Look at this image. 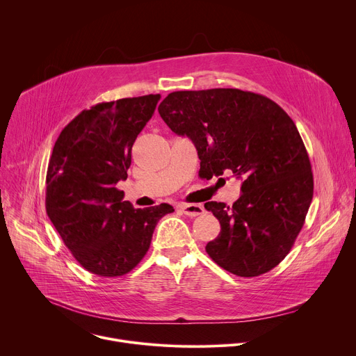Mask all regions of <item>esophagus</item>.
Instances as JSON below:
<instances>
[{
    "label": "esophagus",
    "mask_w": 356,
    "mask_h": 356,
    "mask_svg": "<svg viewBox=\"0 0 356 356\" xmlns=\"http://www.w3.org/2000/svg\"><path fill=\"white\" fill-rule=\"evenodd\" d=\"M179 209L183 211V214L188 217H197L200 214L204 213V207L201 204H180Z\"/></svg>",
    "instance_id": "1"
}]
</instances>
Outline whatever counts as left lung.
Returning <instances> with one entry per match:
<instances>
[{"instance_id":"left-lung-1","label":"left lung","mask_w":356,"mask_h":356,"mask_svg":"<svg viewBox=\"0 0 356 356\" xmlns=\"http://www.w3.org/2000/svg\"><path fill=\"white\" fill-rule=\"evenodd\" d=\"M177 135L188 136L200 170L242 179L232 207L209 201L221 232L206 250L241 277L272 270L290 252L313 200L312 163L286 111L270 98L238 88L173 91L158 108Z\"/></svg>"}]
</instances>
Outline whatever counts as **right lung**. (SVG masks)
I'll return each instance as SVG.
<instances>
[{
    "instance_id": "add662e5",
    "label": "right lung",
    "mask_w": 356,
    "mask_h": 356,
    "mask_svg": "<svg viewBox=\"0 0 356 356\" xmlns=\"http://www.w3.org/2000/svg\"><path fill=\"white\" fill-rule=\"evenodd\" d=\"M159 94L83 110L60 132L46 173V213L90 273L118 277L146 255L169 204L134 209L117 188L128 177L132 145L155 113Z\"/></svg>"
}]
</instances>
